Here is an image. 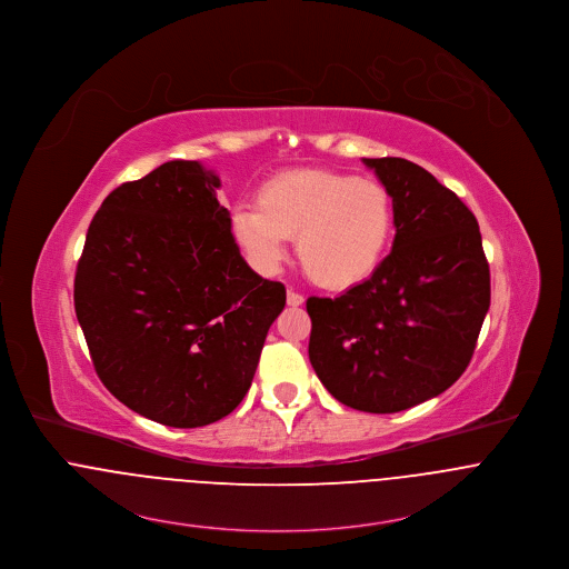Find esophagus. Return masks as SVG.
Returning <instances> with one entry per match:
<instances>
[{
	"label": "esophagus",
	"mask_w": 569,
	"mask_h": 569,
	"mask_svg": "<svg viewBox=\"0 0 569 569\" xmlns=\"http://www.w3.org/2000/svg\"><path fill=\"white\" fill-rule=\"evenodd\" d=\"M287 305H289V307H302V305H305V296L289 289V291H287Z\"/></svg>",
	"instance_id": "1"
}]
</instances>
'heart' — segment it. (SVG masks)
Masks as SVG:
<instances>
[{
    "label": "heart",
    "mask_w": 569,
    "mask_h": 569,
    "mask_svg": "<svg viewBox=\"0 0 569 569\" xmlns=\"http://www.w3.org/2000/svg\"><path fill=\"white\" fill-rule=\"evenodd\" d=\"M230 228L262 271L282 262L284 239H296L298 260L315 284L350 289L367 280L385 257L393 208L389 191L376 180L293 169L260 187L257 208H234Z\"/></svg>",
    "instance_id": "1"
}]
</instances>
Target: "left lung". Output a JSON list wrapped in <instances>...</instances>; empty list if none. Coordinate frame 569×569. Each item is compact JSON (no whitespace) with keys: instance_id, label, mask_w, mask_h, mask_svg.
<instances>
[{"instance_id":"1","label":"left lung","mask_w":569,"mask_h":569,"mask_svg":"<svg viewBox=\"0 0 569 569\" xmlns=\"http://www.w3.org/2000/svg\"><path fill=\"white\" fill-rule=\"evenodd\" d=\"M393 202L396 239L371 278L309 298V359L341 405L398 413L466 371L491 302L473 212L407 158H362Z\"/></svg>"}]
</instances>
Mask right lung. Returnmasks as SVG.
<instances>
[{"instance_id": "add662e5", "label": "right lung", "mask_w": 569, "mask_h": 569, "mask_svg": "<svg viewBox=\"0 0 569 569\" xmlns=\"http://www.w3.org/2000/svg\"><path fill=\"white\" fill-rule=\"evenodd\" d=\"M219 184L198 160L123 182L96 212L76 269V315L103 387L173 428L241 405L287 302L284 284L241 257Z\"/></svg>"}]
</instances>
